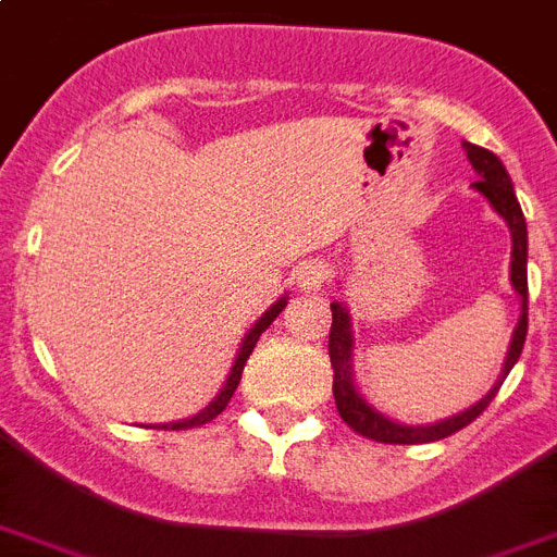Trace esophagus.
I'll list each match as a JSON object with an SVG mask.
<instances>
[{"instance_id": "esophagus-1", "label": "esophagus", "mask_w": 557, "mask_h": 557, "mask_svg": "<svg viewBox=\"0 0 557 557\" xmlns=\"http://www.w3.org/2000/svg\"><path fill=\"white\" fill-rule=\"evenodd\" d=\"M330 265L323 260H309V262H300V269H297L295 280H297V288L300 292H318V288L330 280Z\"/></svg>"}]
</instances>
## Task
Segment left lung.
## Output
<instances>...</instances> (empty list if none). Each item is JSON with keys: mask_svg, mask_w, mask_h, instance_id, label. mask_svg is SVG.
Instances as JSON below:
<instances>
[{"mask_svg": "<svg viewBox=\"0 0 557 557\" xmlns=\"http://www.w3.org/2000/svg\"><path fill=\"white\" fill-rule=\"evenodd\" d=\"M468 161L471 168L480 176V182H474V187L483 193L485 199L492 201V208L506 219V225L511 231V286L523 300V312H520L518 330H515V338H511L509 356H506V364H503V379L509 375V370L515 367V361L520 358V349L527 344V330H529V283H527V219H523V210H520V201L515 196V187H511V178L503 168V161L494 156V152L476 147V144H466ZM330 358H332V396H335V405H338L341 419L358 433V436H367L372 442H384V445H419V442H436L445 440L450 433L462 431L468 424L474 422L476 416L483 413L485 407L492 405V398L497 396L503 379L494 384V389H488V396L480 398L474 407H468L466 413L450 416L445 422L428 424V428H410V424H398L384 419L381 413H375L364 398L358 396L356 384H352V372H349V361H352V335H349V314L344 312V306L332 304V326H330Z\"/></svg>", "mask_w": 557, "mask_h": 557, "instance_id": "obj_1", "label": "left lung"}]
</instances>
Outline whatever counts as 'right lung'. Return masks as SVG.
Segmentation results:
<instances>
[{
	"label": "right lung",
	"mask_w": 557,
	"mask_h": 557,
	"mask_svg": "<svg viewBox=\"0 0 557 557\" xmlns=\"http://www.w3.org/2000/svg\"><path fill=\"white\" fill-rule=\"evenodd\" d=\"M283 306H286V297H280L277 304L271 306L269 312L262 314L260 321H257V326H253V330L248 332V335H245L243 347H239V356H236L234 367H231V375H227V381H225V387H222V393H219V396L213 398V401H210V405L205 407V410H201V413L190 416V419H182V422L159 424V428H164V431H168V428H170V431H187V428H199V424L213 422V419H216V416L222 413V410H225L227 401H231V396H234V393H236V384H239V379H243L245 361H248V356H251L253 347H257V341H260L262 332L269 330L271 321H274V318H277L280 312H283Z\"/></svg>",
	"instance_id": "add662e5"
}]
</instances>
